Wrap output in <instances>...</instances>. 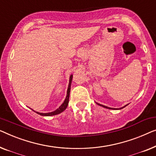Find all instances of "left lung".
<instances>
[{"mask_svg":"<svg viewBox=\"0 0 156 156\" xmlns=\"http://www.w3.org/2000/svg\"><path fill=\"white\" fill-rule=\"evenodd\" d=\"M96 103H97V102H96ZM97 105H100V106L102 107H104V108H107V109H123V108H124V107H126V106H127V105H125V106H124V107H120V108H112V107H109L105 106V105H100V104H99V103H97Z\"/></svg>","mask_w":156,"mask_h":156,"instance_id":"obj_1","label":"left lung"}]
</instances>
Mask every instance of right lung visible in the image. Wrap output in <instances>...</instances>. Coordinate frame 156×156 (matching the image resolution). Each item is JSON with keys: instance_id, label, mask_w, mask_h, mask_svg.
<instances>
[{"instance_id": "obj_1", "label": "right lung", "mask_w": 156, "mask_h": 156, "mask_svg": "<svg viewBox=\"0 0 156 156\" xmlns=\"http://www.w3.org/2000/svg\"><path fill=\"white\" fill-rule=\"evenodd\" d=\"M72 79H73V75L70 76L69 78V86H68V89H67V94H66V97L64 101L61 104L60 107H58V109H56L55 111L51 112H48V113H41V112H35L37 114H38L39 115L41 116H53V115H58L61 112H63V111L66 109V107H68V105H69V96H70V91H71V82H72Z\"/></svg>"}]
</instances>
